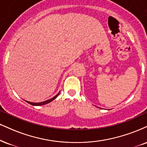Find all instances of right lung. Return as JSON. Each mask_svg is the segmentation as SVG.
I'll return each instance as SVG.
<instances>
[{"label":"right lung","instance_id":"add662e5","mask_svg":"<svg viewBox=\"0 0 147 147\" xmlns=\"http://www.w3.org/2000/svg\"><path fill=\"white\" fill-rule=\"evenodd\" d=\"M59 92L57 94L55 95L54 97H53L52 98H51V99H49L47 100H45V101H43V102H29V101H26V100H25V101L26 102H28V103L30 104V105H35V106H40V105H46V104L49 103V102H50L52 101V100H53L55 98H57V96L59 95Z\"/></svg>","mask_w":147,"mask_h":147}]
</instances>
